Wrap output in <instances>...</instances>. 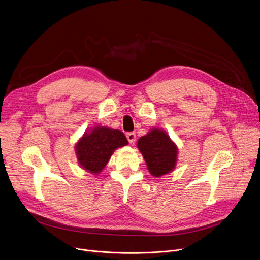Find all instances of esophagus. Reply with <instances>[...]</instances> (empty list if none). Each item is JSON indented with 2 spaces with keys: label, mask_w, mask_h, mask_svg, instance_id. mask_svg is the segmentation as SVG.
Returning <instances> with one entry per match:
<instances>
[{
  "label": "esophagus",
  "mask_w": 260,
  "mask_h": 260,
  "mask_svg": "<svg viewBox=\"0 0 260 260\" xmlns=\"http://www.w3.org/2000/svg\"><path fill=\"white\" fill-rule=\"evenodd\" d=\"M126 138H127V140H128V142L131 143V144H134L135 143V141H136V134L135 133H127L126 134Z\"/></svg>",
  "instance_id": "obj_1"
}]
</instances>
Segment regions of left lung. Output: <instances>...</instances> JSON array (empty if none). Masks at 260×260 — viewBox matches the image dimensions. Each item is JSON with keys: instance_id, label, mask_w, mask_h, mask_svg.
<instances>
[{"instance_id": "obj_1", "label": "left lung", "mask_w": 260, "mask_h": 260, "mask_svg": "<svg viewBox=\"0 0 260 260\" xmlns=\"http://www.w3.org/2000/svg\"><path fill=\"white\" fill-rule=\"evenodd\" d=\"M137 146L153 177L159 178L176 168L178 148L164 129L152 128L139 139Z\"/></svg>"}]
</instances>
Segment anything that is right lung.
I'll use <instances>...</instances> for the list:
<instances>
[{
	"label": "right lung",
	"instance_id": "right-lung-1",
	"mask_svg": "<svg viewBox=\"0 0 260 260\" xmlns=\"http://www.w3.org/2000/svg\"><path fill=\"white\" fill-rule=\"evenodd\" d=\"M127 139L119 129L94 126L85 132L75 145L80 167L94 175L100 174L117 148L127 145Z\"/></svg>",
	"mask_w": 260,
	"mask_h": 260
}]
</instances>
